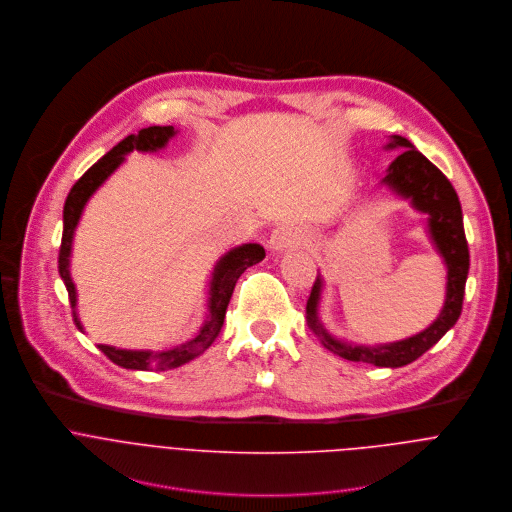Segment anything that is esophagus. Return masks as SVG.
Masks as SVG:
<instances>
[{"label": "esophagus", "instance_id": "1", "mask_svg": "<svg viewBox=\"0 0 512 512\" xmlns=\"http://www.w3.org/2000/svg\"><path fill=\"white\" fill-rule=\"evenodd\" d=\"M302 242H304V234H302V230H298L294 226H280V228H276L270 234V240H268L272 252H284V250L300 246Z\"/></svg>", "mask_w": 512, "mask_h": 512}]
</instances>
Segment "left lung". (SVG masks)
<instances>
[{"mask_svg": "<svg viewBox=\"0 0 512 512\" xmlns=\"http://www.w3.org/2000/svg\"><path fill=\"white\" fill-rule=\"evenodd\" d=\"M396 148L402 150V154L388 166L380 186H386L398 198L408 200L416 212L428 216V238L446 266V294L440 314L418 334L396 342L368 346L340 340L326 330L320 320V302L324 290V278L320 274L306 304L308 326L320 338L324 348L340 358L366 362L380 368H400L414 362L456 324L462 310L464 284L468 276V244L462 226V208L452 184L406 138L390 136L384 150Z\"/></svg>", "mask_w": 512, "mask_h": 512, "instance_id": "left-lung-1", "label": "left lung"}]
</instances>
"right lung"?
<instances>
[{
    "instance_id": "1",
    "label": "right lung",
    "mask_w": 512,
    "mask_h": 512,
    "mask_svg": "<svg viewBox=\"0 0 512 512\" xmlns=\"http://www.w3.org/2000/svg\"><path fill=\"white\" fill-rule=\"evenodd\" d=\"M178 134L174 126H150L140 130L138 134H132L124 138L118 146H114L104 158H100L70 190L66 204H64V234H62V248H60V276L68 288L70 304L74 312V322L80 332H84V324L78 316V292L76 284L70 274V258H72V246L76 228L80 224V218L84 214L86 204L90 198L98 192V188L126 162V156L134 150L138 152H160L168 146V142ZM266 256L264 248L260 244H242L232 250H228L224 256L218 258L214 264L210 282H208V300H206V312L200 328L190 336L188 340L166 346L162 350H128V348H116L108 344H98V348L118 366L130 368V370H168L178 368L196 356L204 354L216 336L220 334L226 318V308L230 304L234 286L242 272L258 262H262Z\"/></svg>"
}]
</instances>
